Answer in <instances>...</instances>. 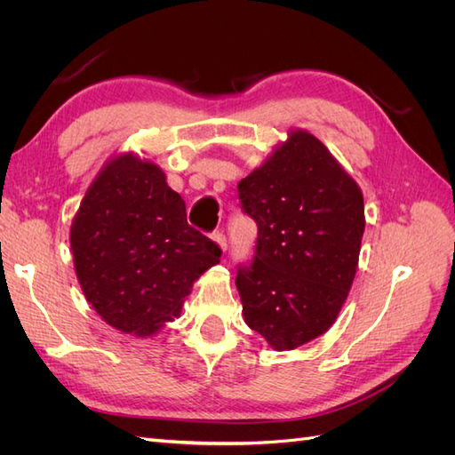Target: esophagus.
Returning <instances> with one entry per match:
<instances>
[{
  "label": "esophagus",
  "instance_id": "34e87169",
  "mask_svg": "<svg viewBox=\"0 0 455 455\" xmlns=\"http://www.w3.org/2000/svg\"><path fill=\"white\" fill-rule=\"evenodd\" d=\"M211 237H212V241L220 246V249H222V251H226V249H228V241H226V235H224L222 231H214Z\"/></svg>",
  "mask_w": 455,
  "mask_h": 455
}]
</instances>
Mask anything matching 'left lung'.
<instances>
[{"label": "left lung", "mask_w": 455, "mask_h": 455, "mask_svg": "<svg viewBox=\"0 0 455 455\" xmlns=\"http://www.w3.org/2000/svg\"><path fill=\"white\" fill-rule=\"evenodd\" d=\"M258 226L251 264L235 284L244 323L277 351L324 334L353 284L364 233L361 188L326 146L292 131L237 186Z\"/></svg>", "instance_id": "left-lung-1"}]
</instances>
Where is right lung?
Masks as SVG:
<instances>
[{"label": "right lung", "instance_id": "right-lung-1", "mask_svg": "<svg viewBox=\"0 0 455 455\" xmlns=\"http://www.w3.org/2000/svg\"><path fill=\"white\" fill-rule=\"evenodd\" d=\"M77 279L119 332L151 336L180 315L194 281L222 251L188 224L186 203L156 163L117 156L96 176L72 222Z\"/></svg>", "mask_w": 455, "mask_h": 455}]
</instances>
